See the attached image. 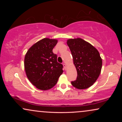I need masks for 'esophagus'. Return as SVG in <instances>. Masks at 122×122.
Returning <instances> with one entry per match:
<instances>
[{"instance_id":"obj_1","label":"esophagus","mask_w":122,"mask_h":122,"mask_svg":"<svg viewBox=\"0 0 122 122\" xmlns=\"http://www.w3.org/2000/svg\"><path fill=\"white\" fill-rule=\"evenodd\" d=\"M63 66H64V69H66V63H63Z\"/></svg>"}]
</instances>
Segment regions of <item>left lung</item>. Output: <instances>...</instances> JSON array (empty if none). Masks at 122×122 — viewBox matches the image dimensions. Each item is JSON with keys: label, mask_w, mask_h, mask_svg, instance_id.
<instances>
[{"label": "left lung", "mask_w": 122, "mask_h": 122, "mask_svg": "<svg viewBox=\"0 0 122 122\" xmlns=\"http://www.w3.org/2000/svg\"><path fill=\"white\" fill-rule=\"evenodd\" d=\"M67 44L72 54L77 77L71 81L74 87L84 89L96 82L101 73L102 60L96 48L81 38L70 39Z\"/></svg>", "instance_id": "1"}]
</instances>
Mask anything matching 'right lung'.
Returning <instances> with one entry per match:
<instances>
[{
	"label": "right lung",
	"mask_w": 122,
	"mask_h": 122,
	"mask_svg": "<svg viewBox=\"0 0 122 122\" xmlns=\"http://www.w3.org/2000/svg\"><path fill=\"white\" fill-rule=\"evenodd\" d=\"M57 42L56 39L44 38L31 46L25 56L26 76L38 89H51L63 72V65L58 62L57 56L53 52Z\"/></svg>",
	"instance_id": "obj_1"
}]
</instances>
